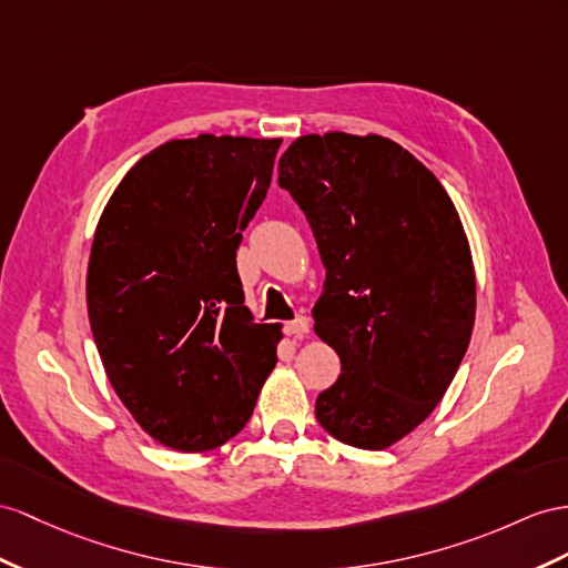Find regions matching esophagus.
Wrapping results in <instances>:
<instances>
[{"instance_id": "34e87169", "label": "esophagus", "mask_w": 568, "mask_h": 568, "mask_svg": "<svg viewBox=\"0 0 568 568\" xmlns=\"http://www.w3.org/2000/svg\"><path fill=\"white\" fill-rule=\"evenodd\" d=\"M283 331H285V336L295 338V341L307 338V333H310V318H307V316H297L295 322H287Z\"/></svg>"}]
</instances>
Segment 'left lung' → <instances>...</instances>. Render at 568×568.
I'll list each match as a JSON object with an SVG mask.
<instances>
[{"label": "left lung", "instance_id": "left-lung-1", "mask_svg": "<svg viewBox=\"0 0 568 568\" xmlns=\"http://www.w3.org/2000/svg\"><path fill=\"white\" fill-rule=\"evenodd\" d=\"M326 266L314 331L341 357L316 419L338 442L382 450L436 408L468 351L475 268L454 201L384 136L328 132L278 163Z\"/></svg>", "mask_w": 568, "mask_h": 568}]
</instances>
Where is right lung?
Listing matches in <instances>:
<instances>
[{
	"instance_id": "obj_1",
	"label": "right lung",
	"mask_w": 568,
	"mask_h": 568,
	"mask_svg": "<svg viewBox=\"0 0 568 568\" xmlns=\"http://www.w3.org/2000/svg\"><path fill=\"white\" fill-rule=\"evenodd\" d=\"M281 139H174L114 189L91 246L85 300L112 388L155 442L209 450L250 423L278 324H256L237 273Z\"/></svg>"
}]
</instances>
